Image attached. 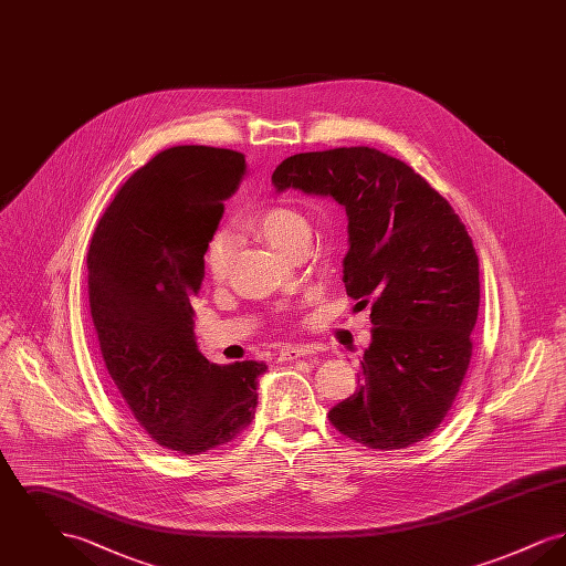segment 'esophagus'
Returning a JSON list of instances; mask_svg holds the SVG:
<instances>
[{
    "mask_svg": "<svg viewBox=\"0 0 566 566\" xmlns=\"http://www.w3.org/2000/svg\"><path fill=\"white\" fill-rule=\"evenodd\" d=\"M310 354H314V350L307 348V346H284L280 350V360H295V358L310 356Z\"/></svg>",
    "mask_w": 566,
    "mask_h": 566,
    "instance_id": "obj_1",
    "label": "esophagus"
}]
</instances>
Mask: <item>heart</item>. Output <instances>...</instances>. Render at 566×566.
<instances>
[{
    "label": "heart",
    "instance_id": "heart-1",
    "mask_svg": "<svg viewBox=\"0 0 566 566\" xmlns=\"http://www.w3.org/2000/svg\"><path fill=\"white\" fill-rule=\"evenodd\" d=\"M245 229L289 256H293L298 250H307L314 235L312 220L291 203H270L259 208L245 218ZM231 256L233 240L227 233H216L203 254L206 273L216 284L227 280L231 270Z\"/></svg>",
    "mask_w": 566,
    "mask_h": 566
}]
</instances>
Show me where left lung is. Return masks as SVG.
<instances>
[{"label": "left lung", "mask_w": 566, "mask_h": 566, "mask_svg": "<svg viewBox=\"0 0 566 566\" xmlns=\"http://www.w3.org/2000/svg\"><path fill=\"white\" fill-rule=\"evenodd\" d=\"M275 189L331 195L348 214L346 293L371 303L358 388L331 424L369 450L427 439L452 409L471 363L480 261L454 208L407 163L369 146L298 153Z\"/></svg>", "instance_id": "obj_1"}]
</instances>
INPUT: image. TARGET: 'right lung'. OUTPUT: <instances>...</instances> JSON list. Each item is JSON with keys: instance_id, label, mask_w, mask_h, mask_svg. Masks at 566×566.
<instances>
[{"instance_id": "add662e5", "label": "right lung", "mask_w": 566, "mask_h": 566, "mask_svg": "<svg viewBox=\"0 0 566 566\" xmlns=\"http://www.w3.org/2000/svg\"><path fill=\"white\" fill-rule=\"evenodd\" d=\"M245 157L174 146L135 169L86 254L88 303L114 388L153 441L197 457L245 431L265 363L218 367L195 342L203 254L240 189Z\"/></svg>"}]
</instances>
